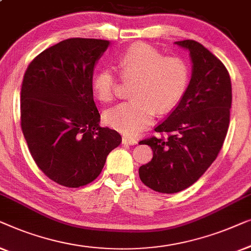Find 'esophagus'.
<instances>
[{
    "label": "esophagus",
    "instance_id": "esophagus-1",
    "mask_svg": "<svg viewBox=\"0 0 251 251\" xmlns=\"http://www.w3.org/2000/svg\"><path fill=\"white\" fill-rule=\"evenodd\" d=\"M139 141L136 139H134V137H128V136H123V143L124 144H128V146H134V144H136Z\"/></svg>",
    "mask_w": 251,
    "mask_h": 251
}]
</instances>
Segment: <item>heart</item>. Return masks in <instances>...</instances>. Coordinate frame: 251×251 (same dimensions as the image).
Returning a JSON list of instances; mask_svg holds the SVG:
<instances>
[{
	"instance_id": "obj_1",
	"label": "heart",
	"mask_w": 251,
	"mask_h": 251,
	"mask_svg": "<svg viewBox=\"0 0 251 251\" xmlns=\"http://www.w3.org/2000/svg\"><path fill=\"white\" fill-rule=\"evenodd\" d=\"M123 76L135 79L132 100L108 109L104 119L108 125L126 135H136L152 122L158 110L171 111L182 101L190 84L191 70L181 56H164L159 50L146 43L127 49L119 58ZM115 72L102 68L92 78V90L102 102L115 95Z\"/></svg>"
}]
</instances>
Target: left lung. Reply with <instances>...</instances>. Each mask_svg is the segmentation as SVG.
<instances>
[{
	"instance_id": "1",
	"label": "left lung",
	"mask_w": 251,
	"mask_h": 251,
	"mask_svg": "<svg viewBox=\"0 0 251 251\" xmlns=\"http://www.w3.org/2000/svg\"><path fill=\"white\" fill-rule=\"evenodd\" d=\"M175 44L190 52L192 75L188 91L154 128L168 133L167 140L152 136L140 142L153 151L151 161L139 168L141 181L161 193L189 188L213 164L226 136L232 103L231 78L221 60L196 41Z\"/></svg>"
}]
</instances>
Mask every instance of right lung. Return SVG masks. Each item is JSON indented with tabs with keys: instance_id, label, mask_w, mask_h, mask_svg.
<instances>
[{
	"instance_id": "obj_1",
	"label": "right lung",
	"mask_w": 251,
	"mask_h": 251,
	"mask_svg": "<svg viewBox=\"0 0 251 251\" xmlns=\"http://www.w3.org/2000/svg\"><path fill=\"white\" fill-rule=\"evenodd\" d=\"M110 42L68 38L29 63L21 86V129L31 157L49 178L79 188L100 175L108 154L122 142L100 127L92 78Z\"/></svg>"
}]
</instances>
